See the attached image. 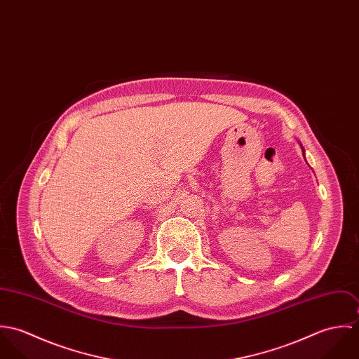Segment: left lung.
<instances>
[{"instance_id":"1","label":"left lung","mask_w":359,"mask_h":359,"mask_svg":"<svg viewBox=\"0 0 359 359\" xmlns=\"http://www.w3.org/2000/svg\"><path fill=\"white\" fill-rule=\"evenodd\" d=\"M300 147H302V149H303V154H304V157H306V154H304V148H303V145L300 144Z\"/></svg>"}]
</instances>
